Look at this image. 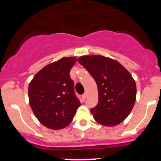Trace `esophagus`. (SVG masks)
Instances as JSON below:
<instances>
[{
  "instance_id": "1",
  "label": "esophagus",
  "mask_w": 161,
  "mask_h": 161,
  "mask_svg": "<svg viewBox=\"0 0 161 161\" xmlns=\"http://www.w3.org/2000/svg\"><path fill=\"white\" fill-rule=\"evenodd\" d=\"M86 97H87V94H86V93H84V94H83V95H82V98H83V100H85Z\"/></svg>"
}]
</instances>
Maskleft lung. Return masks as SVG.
I'll return each instance as SVG.
<instances>
[{
  "label": "left lung",
  "instance_id": "left-lung-1",
  "mask_svg": "<svg viewBox=\"0 0 161 161\" xmlns=\"http://www.w3.org/2000/svg\"><path fill=\"white\" fill-rule=\"evenodd\" d=\"M95 80L98 102L91 112L96 122L115 126L130 115L136 102V85L130 73L115 59L103 56L77 59Z\"/></svg>",
  "mask_w": 161,
  "mask_h": 161
}]
</instances>
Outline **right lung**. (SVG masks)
<instances>
[{
	"label": "right lung",
	"instance_id": "add662e5",
	"mask_svg": "<svg viewBox=\"0 0 161 161\" xmlns=\"http://www.w3.org/2000/svg\"><path fill=\"white\" fill-rule=\"evenodd\" d=\"M76 57H64L46 66L29 86V104L38 120L47 128L59 130L68 125L80 106L69 71Z\"/></svg>",
	"mask_w": 161,
	"mask_h": 161
}]
</instances>
